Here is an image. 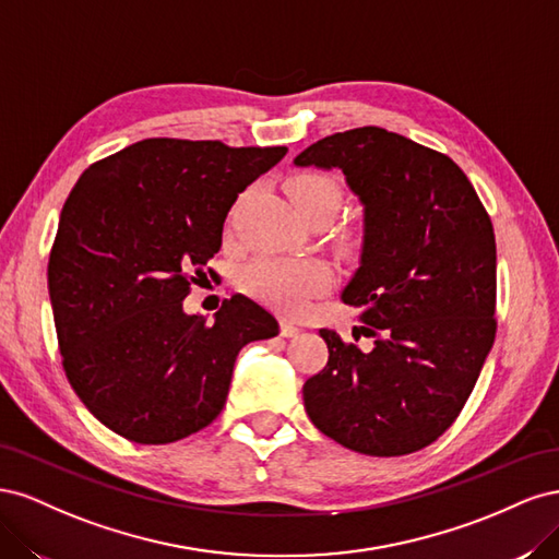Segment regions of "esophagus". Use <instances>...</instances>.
Listing matches in <instances>:
<instances>
[{"label": "esophagus", "mask_w": 559, "mask_h": 559, "mask_svg": "<svg viewBox=\"0 0 559 559\" xmlns=\"http://www.w3.org/2000/svg\"><path fill=\"white\" fill-rule=\"evenodd\" d=\"M280 333L284 335V337H296L298 333H300V329L296 326V324H292V321H282V324H280Z\"/></svg>", "instance_id": "34e87169"}]
</instances>
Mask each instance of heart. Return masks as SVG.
I'll return each instance as SVG.
<instances>
[{
    "instance_id": "b5f03b06",
    "label": "heart",
    "mask_w": 559,
    "mask_h": 559,
    "mask_svg": "<svg viewBox=\"0 0 559 559\" xmlns=\"http://www.w3.org/2000/svg\"><path fill=\"white\" fill-rule=\"evenodd\" d=\"M286 191H289L300 216L319 212L331 218L343 202L341 186L335 183V179L317 173L296 175L286 186ZM240 284L249 296L259 298L265 306L296 317L306 312L314 298L331 289L333 273L319 259L261 257L242 270Z\"/></svg>"
}]
</instances>
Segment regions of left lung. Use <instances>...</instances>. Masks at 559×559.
<instances>
[{
    "label": "left lung",
    "mask_w": 559,
    "mask_h": 559,
    "mask_svg": "<svg viewBox=\"0 0 559 559\" xmlns=\"http://www.w3.org/2000/svg\"><path fill=\"white\" fill-rule=\"evenodd\" d=\"M337 167L364 205L361 265L343 292L359 349L321 329L329 361L302 384L312 425L354 452L401 456L443 436L497 333V242L468 177L445 154L366 126L294 160Z\"/></svg>",
    "instance_id": "left-lung-1"
}]
</instances>
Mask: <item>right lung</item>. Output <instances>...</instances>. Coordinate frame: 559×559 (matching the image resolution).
<instances>
[{
	"label": "right lung",
	"mask_w": 559,
	"mask_h": 559,
	"mask_svg": "<svg viewBox=\"0 0 559 559\" xmlns=\"http://www.w3.org/2000/svg\"><path fill=\"white\" fill-rule=\"evenodd\" d=\"M286 146L151 138L93 163L48 259L62 368L83 405L142 445L181 441L224 411L238 352L280 333L247 296L186 314L233 202Z\"/></svg>",
	"instance_id": "obj_1"
}]
</instances>
